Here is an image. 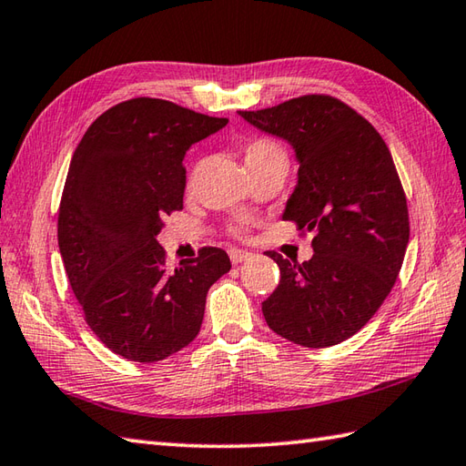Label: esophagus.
I'll return each mask as SVG.
<instances>
[{
    "label": "esophagus",
    "instance_id": "1",
    "mask_svg": "<svg viewBox=\"0 0 466 466\" xmlns=\"http://www.w3.org/2000/svg\"><path fill=\"white\" fill-rule=\"evenodd\" d=\"M228 256H230V262L232 264H242L244 260H250L252 258L250 252L240 250V248H230V250H228Z\"/></svg>",
    "mask_w": 466,
    "mask_h": 466
}]
</instances>
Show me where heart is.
Returning a JSON list of instances; mask_svg holds the SVG:
<instances>
[{
    "label": "heart",
    "instance_id": "b5f03b06",
    "mask_svg": "<svg viewBox=\"0 0 466 466\" xmlns=\"http://www.w3.org/2000/svg\"><path fill=\"white\" fill-rule=\"evenodd\" d=\"M279 154H284L279 144H274L270 140H252L244 147V162H246V167H250Z\"/></svg>",
    "mask_w": 466,
    "mask_h": 466
}]
</instances>
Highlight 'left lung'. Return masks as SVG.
I'll use <instances>...</instances> for the list:
<instances>
[{
    "instance_id": "8db88e82",
    "label": "left lung",
    "mask_w": 466,
    "mask_h": 466,
    "mask_svg": "<svg viewBox=\"0 0 466 466\" xmlns=\"http://www.w3.org/2000/svg\"><path fill=\"white\" fill-rule=\"evenodd\" d=\"M246 122L292 144L299 184L284 220L314 232V254L279 264L280 282L262 302L266 324L306 349H326L359 332L399 279L410 226L389 146L339 97L309 94L240 112Z\"/></svg>"
}]
</instances>
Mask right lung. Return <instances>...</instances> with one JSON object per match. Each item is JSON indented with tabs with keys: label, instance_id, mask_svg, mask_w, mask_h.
<instances>
[{
	"label": "right lung",
	"instance_id": "add662e5",
	"mask_svg": "<svg viewBox=\"0 0 466 466\" xmlns=\"http://www.w3.org/2000/svg\"><path fill=\"white\" fill-rule=\"evenodd\" d=\"M226 124L167 100L132 97L96 117L72 156L59 252L87 326L127 360L157 362L190 344L208 289L230 270L214 246L170 270L156 240L164 218L184 206L186 150Z\"/></svg>",
	"mask_w": 466,
	"mask_h": 466
}]
</instances>
